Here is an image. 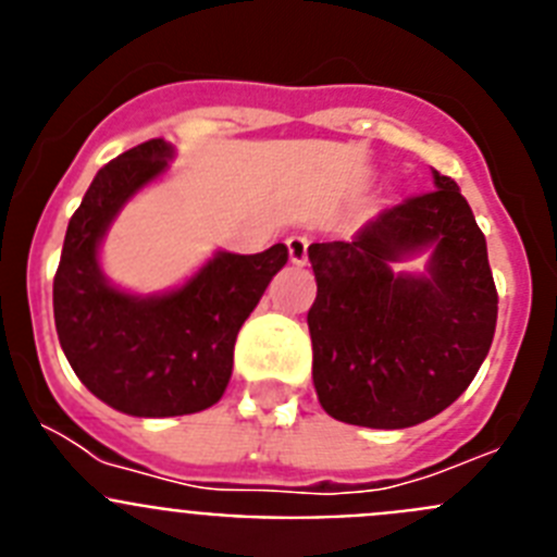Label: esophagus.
<instances>
[{
  "label": "esophagus",
  "instance_id": "1",
  "mask_svg": "<svg viewBox=\"0 0 557 557\" xmlns=\"http://www.w3.org/2000/svg\"><path fill=\"white\" fill-rule=\"evenodd\" d=\"M307 248L309 239L301 234H293L287 239V250H289V262L293 264H307Z\"/></svg>",
  "mask_w": 557,
  "mask_h": 557
}]
</instances>
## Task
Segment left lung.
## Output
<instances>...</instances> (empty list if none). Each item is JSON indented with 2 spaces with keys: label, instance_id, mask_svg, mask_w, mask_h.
Wrapping results in <instances>:
<instances>
[{
  "label": "left lung",
  "instance_id": "1",
  "mask_svg": "<svg viewBox=\"0 0 557 557\" xmlns=\"http://www.w3.org/2000/svg\"><path fill=\"white\" fill-rule=\"evenodd\" d=\"M401 200L348 243H312L307 314L318 401L337 421L405 430L437 416L480 371L496 329L485 234L449 175ZM432 249L428 273L389 264Z\"/></svg>",
  "mask_w": 557,
  "mask_h": 557
}]
</instances>
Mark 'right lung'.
I'll list each match as a JSON object with an SVG mask.
<instances>
[{
	"instance_id": "obj_1",
	"label": "right lung",
	"mask_w": 557,
	"mask_h": 557,
	"mask_svg": "<svg viewBox=\"0 0 557 557\" xmlns=\"http://www.w3.org/2000/svg\"><path fill=\"white\" fill-rule=\"evenodd\" d=\"M172 159L164 139L108 161L69 220L52 282L55 329L69 366L113 410L139 418L189 416L218 405L234 368L236 334L287 264V245L225 253L184 287L131 295L106 282L97 248L116 211Z\"/></svg>"
}]
</instances>
